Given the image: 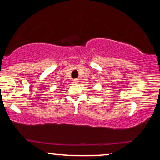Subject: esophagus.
Here are the masks:
<instances>
[{
  "instance_id": "obj_1",
  "label": "esophagus",
  "mask_w": 160,
  "mask_h": 160,
  "mask_svg": "<svg viewBox=\"0 0 160 160\" xmlns=\"http://www.w3.org/2000/svg\"><path fill=\"white\" fill-rule=\"evenodd\" d=\"M73 81H74V82H76V83H77V82H78L79 81H80V80H79L78 78H75V79H74V80H73Z\"/></svg>"
}]
</instances>
